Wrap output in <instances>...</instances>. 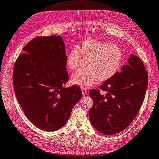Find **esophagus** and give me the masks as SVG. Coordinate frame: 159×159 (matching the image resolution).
Segmentation results:
<instances>
[{
    "label": "esophagus",
    "mask_w": 159,
    "mask_h": 159,
    "mask_svg": "<svg viewBox=\"0 0 159 159\" xmlns=\"http://www.w3.org/2000/svg\"><path fill=\"white\" fill-rule=\"evenodd\" d=\"M81 91H82V94H83L84 96H86V95L88 94V91H87V90H86V89L83 88Z\"/></svg>",
    "instance_id": "34e87169"
}]
</instances>
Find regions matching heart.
<instances>
[{
    "label": "heart",
    "instance_id": "1",
    "mask_svg": "<svg viewBox=\"0 0 159 159\" xmlns=\"http://www.w3.org/2000/svg\"><path fill=\"white\" fill-rule=\"evenodd\" d=\"M81 57L87 60V68L74 73L72 81L82 87H90L98 80H109L119 71L123 62V53L119 46L93 39L70 49L66 56L67 66L72 70L78 68Z\"/></svg>",
    "mask_w": 159,
    "mask_h": 159
}]
</instances>
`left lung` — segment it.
<instances>
[{
  "label": "left lung",
  "mask_w": 159,
  "mask_h": 159,
  "mask_svg": "<svg viewBox=\"0 0 159 159\" xmlns=\"http://www.w3.org/2000/svg\"><path fill=\"white\" fill-rule=\"evenodd\" d=\"M148 84V74L142 61L131 55L121 72L89 92L93 105L89 111L93 126L106 135L116 134L131 123L142 105Z\"/></svg>",
  "instance_id": "8db88e82"
}]
</instances>
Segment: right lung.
Wrapping results in <instances>:
<instances>
[{
  "label": "right lung",
  "mask_w": 159,
  "mask_h": 159,
  "mask_svg": "<svg viewBox=\"0 0 159 159\" xmlns=\"http://www.w3.org/2000/svg\"><path fill=\"white\" fill-rule=\"evenodd\" d=\"M17 59L13 71L16 98L25 115L38 128L53 132L62 127L82 97L68 81L65 45L60 36L30 40Z\"/></svg>",
  "instance_id": "right-lung-1"
}]
</instances>
